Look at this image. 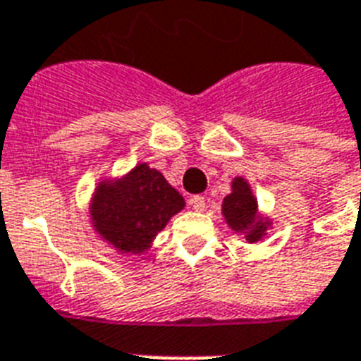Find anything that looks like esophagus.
<instances>
[{
  "instance_id": "1",
  "label": "esophagus",
  "mask_w": 361,
  "mask_h": 361,
  "mask_svg": "<svg viewBox=\"0 0 361 361\" xmlns=\"http://www.w3.org/2000/svg\"><path fill=\"white\" fill-rule=\"evenodd\" d=\"M189 206H191L195 212H204L206 209V198L197 195V197H191L189 198Z\"/></svg>"
}]
</instances>
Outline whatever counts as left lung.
Segmentation results:
<instances>
[{
    "label": "left lung",
    "instance_id": "8db88e82",
    "mask_svg": "<svg viewBox=\"0 0 361 361\" xmlns=\"http://www.w3.org/2000/svg\"><path fill=\"white\" fill-rule=\"evenodd\" d=\"M221 214L225 223L236 236H241L247 243H258L266 238L274 221L258 209V200L252 192L249 181L243 176L232 180L231 195H226L221 204Z\"/></svg>",
    "mask_w": 361,
    "mask_h": 361
}]
</instances>
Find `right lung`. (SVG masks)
<instances>
[{
  "mask_svg": "<svg viewBox=\"0 0 361 361\" xmlns=\"http://www.w3.org/2000/svg\"><path fill=\"white\" fill-rule=\"evenodd\" d=\"M185 200L159 170L147 163L121 176H104L93 189L90 200V223L99 238L120 255H142Z\"/></svg>",
  "mask_w": 361,
  "mask_h": 361,
  "instance_id": "1",
  "label": "right lung"
}]
</instances>
